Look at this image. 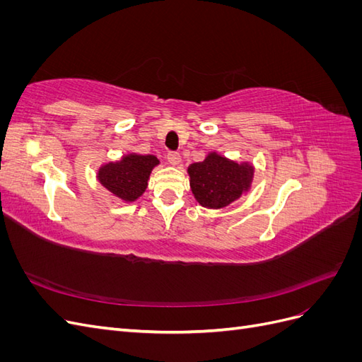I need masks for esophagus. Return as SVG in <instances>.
<instances>
[{"label": "esophagus", "mask_w": 362, "mask_h": 362, "mask_svg": "<svg viewBox=\"0 0 362 362\" xmlns=\"http://www.w3.org/2000/svg\"><path fill=\"white\" fill-rule=\"evenodd\" d=\"M168 161H169V164H172V166H178V164L181 163V156L178 154V152H169Z\"/></svg>", "instance_id": "1"}]
</instances>
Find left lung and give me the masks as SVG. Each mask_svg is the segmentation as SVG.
<instances>
[{"label": "left lung", "instance_id": "8db88e82", "mask_svg": "<svg viewBox=\"0 0 362 362\" xmlns=\"http://www.w3.org/2000/svg\"><path fill=\"white\" fill-rule=\"evenodd\" d=\"M190 189L205 208H225L249 192L254 180V164L237 163L217 152H210L204 161L193 163L187 169Z\"/></svg>", "mask_w": 362, "mask_h": 362}]
</instances>
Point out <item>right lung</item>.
I'll use <instances>...</instances> for the list:
<instances>
[{
    "label": "right lung",
    "instance_id": "add662e5",
    "mask_svg": "<svg viewBox=\"0 0 362 362\" xmlns=\"http://www.w3.org/2000/svg\"><path fill=\"white\" fill-rule=\"evenodd\" d=\"M160 160L156 156L131 154L117 161L105 163L98 169L96 178L101 185L124 202H134L148 187L149 175Z\"/></svg>",
    "mask_w": 362,
    "mask_h": 362
}]
</instances>
